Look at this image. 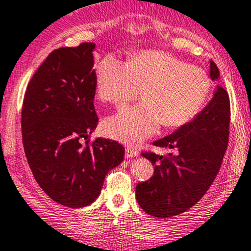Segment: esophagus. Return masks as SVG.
I'll return each instance as SVG.
<instances>
[{"mask_svg": "<svg viewBox=\"0 0 251 251\" xmlns=\"http://www.w3.org/2000/svg\"><path fill=\"white\" fill-rule=\"evenodd\" d=\"M125 155L126 158H135L138 155V151L135 147H132V146H128V147H126Z\"/></svg>", "mask_w": 251, "mask_h": 251, "instance_id": "esophagus-1", "label": "esophagus"}]
</instances>
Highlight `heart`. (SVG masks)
Masks as SVG:
<instances>
[{"instance_id":"1","label":"heart","mask_w":251,"mask_h":251,"mask_svg":"<svg viewBox=\"0 0 251 251\" xmlns=\"http://www.w3.org/2000/svg\"><path fill=\"white\" fill-rule=\"evenodd\" d=\"M99 98L120 106L142 88V103L106 119V136L125 143H138L164 125L179 127L201 111L210 93V78L203 70L189 66L163 51L146 50L123 62L105 56L96 67Z\"/></svg>"}]
</instances>
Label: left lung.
<instances>
[{
  "instance_id": "obj_1",
  "label": "left lung",
  "mask_w": 251,
  "mask_h": 251,
  "mask_svg": "<svg viewBox=\"0 0 251 251\" xmlns=\"http://www.w3.org/2000/svg\"><path fill=\"white\" fill-rule=\"evenodd\" d=\"M210 77L213 82L220 79L213 61H210ZM229 119V97L217 84L212 99L190 123L153 142L157 147L175 150V153L142 154L154 165L153 176L136 186V199L143 211L168 218L185 212L201 200L222 164Z\"/></svg>"
}]
</instances>
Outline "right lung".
I'll return each instance as SVG.
<instances>
[{
  "label": "right lung",
  "instance_id": "obj_1",
  "mask_svg": "<svg viewBox=\"0 0 251 251\" xmlns=\"http://www.w3.org/2000/svg\"><path fill=\"white\" fill-rule=\"evenodd\" d=\"M94 43L53 50L26 87L22 136L26 160L44 193L71 208L99 196L106 174L124 159L116 141L88 140L98 125L94 109Z\"/></svg>",
  "mask_w": 251,
  "mask_h": 251
}]
</instances>
